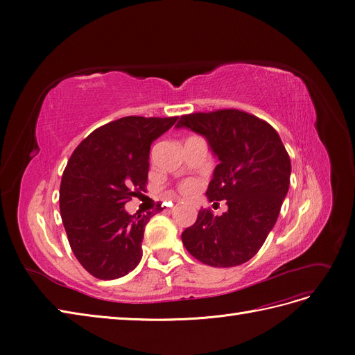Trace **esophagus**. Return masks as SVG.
<instances>
[{
    "instance_id": "obj_1",
    "label": "esophagus",
    "mask_w": 355,
    "mask_h": 355,
    "mask_svg": "<svg viewBox=\"0 0 355 355\" xmlns=\"http://www.w3.org/2000/svg\"><path fill=\"white\" fill-rule=\"evenodd\" d=\"M180 201H181V200H178V202H180Z\"/></svg>"
}]
</instances>
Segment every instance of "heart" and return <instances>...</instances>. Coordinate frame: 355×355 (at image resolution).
<instances>
[{"instance_id":"obj_1","label":"heart","mask_w":355,"mask_h":355,"mask_svg":"<svg viewBox=\"0 0 355 355\" xmlns=\"http://www.w3.org/2000/svg\"><path fill=\"white\" fill-rule=\"evenodd\" d=\"M197 187H198L197 181H194V180H185V181L181 184L180 189H181V191H182L184 194H193V193H196Z\"/></svg>"}]
</instances>
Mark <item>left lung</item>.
<instances>
[{"mask_svg":"<svg viewBox=\"0 0 355 355\" xmlns=\"http://www.w3.org/2000/svg\"><path fill=\"white\" fill-rule=\"evenodd\" d=\"M177 128L209 142L218 164L206 196L226 200L229 207L221 216L200 210L181 234L185 249L214 268L246 263L265 243L289 190L291 159L281 137L268 122L237 109L184 115Z\"/></svg>","mask_w":355,"mask_h":355,"instance_id":"1","label":"left lung"}]
</instances>
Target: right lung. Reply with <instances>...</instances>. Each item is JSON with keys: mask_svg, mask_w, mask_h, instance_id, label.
<instances>
[{"mask_svg": "<svg viewBox=\"0 0 355 355\" xmlns=\"http://www.w3.org/2000/svg\"><path fill=\"white\" fill-rule=\"evenodd\" d=\"M174 118L125 116L109 122L74 149L60 184V213L70 248L80 265L103 281L134 270L142 257L146 223L125 204L145 191L151 144ZM162 210L161 204L157 211Z\"/></svg>", "mask_w": 355, "mask_h": 355, "instance_id": "add662e5", "label": "right lung"}]
</instances>
